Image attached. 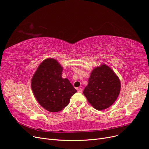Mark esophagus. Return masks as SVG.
Here are the masks:
<instances>
[{
	"mask_svg": "<svg viewBox=\"0 0 149 149\" xmlns=\"http://www.w3.org/2000/svg\"><path fill=\"white\" fill-rule=\"evenodd\" d=\"M77 91H78L79 93H82L83 90L81 88H77Z\"/></svg>",
	"mask_w": 149,
	"mask_h": 149,
	"instance_id": "1",
	"label": "esophagus"
}]
</instances>
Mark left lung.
<instances>
[{
    "mask_svg": "<svg viewBox=\"0 0 149 149\" xmlns=\"http://www.w3.org/2000/svg\"><path fill=\"white\" fill-rule=\"evenodd\" d=\"M83 94L90 104L97 110L113 105L120 90V82L113 70L106 64L95 68L88 80Z\"/></svg>",
    "mask_w": 149,
    "mask_h": 149,
    "instance_id": "8db88e82",
    "label": "left lung"
}]
</instances>
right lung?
Instances as JSON below:
<instances>
[{
    "instance_id": "1",
    "label": "right lung",
    "mask_w": 149,
    "mask_h": 149,
    "mask_svg": "<svg viewBox=\"0 0 149 149\" xmlns=\"http://www.w3.org/2000/svg\"><path fill=\"white\" fill-rule=\"evenodd\" d=\"M63 68L53 58L44 60L33 76L31 86L38 103L46 110L58 112L69 103L77 91L68 79H63Z\"/></svg>"
}]
</instances>
